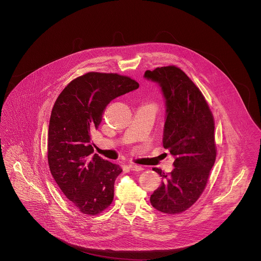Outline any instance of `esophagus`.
<instances>
[{
  "instance_id": "esophagus-1",
  "label": "esophagus",
  "mask_w": 261,
  "mask_h": 261,
  "mask_svg": "<svg viewBox=\"0 0 261 261\" xmlns=\"http://www.w3.org/2000/svg\"><path fill=\"white\" fill-rule=\"evenodd\" d=\"M129 168H130L132 171H141V170H142V167H141V166L135 165V164H130V165H129Z\"/></svg>"
}]
</instances>
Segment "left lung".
<instances>
[{"label":"left lung","instance_id":"left-lung-1","mask_svg":"<svg viewBox=\"0 0 261 261\" xmlns=\"http://www.w3.org/2000/svg\"><path fill=\"white\" fill-rule=\"evenodd\" d=\"M144 77L155 82L165 98L163 146L174 157L167 174L153 168L163 180L151 195L152 205L174 215L193 205L203 192L217 150L212 111L200 90L175 66L146 70Z\"/></svg>","mask_w":261,"mask_h":261}]
</instances>
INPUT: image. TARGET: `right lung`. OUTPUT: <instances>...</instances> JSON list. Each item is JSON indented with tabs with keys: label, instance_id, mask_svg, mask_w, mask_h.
Instances as JSON below:
<instances>
[{
	"label": "right lung",
	"instance_id": "right-lung-1",
	"mask_svg": "<svg viewBox=\"0 0 261 261\" xmlns=\"http://www.w3.org/2000/svg\"><path fill=\"white\" fill-rule=\"evenodd\" d=\"M139 85L117 73L89 72L73 80L51 110L47 159L63 194L87 215H97L114 199L115 180L122 168L94 153L91 134L97 130L111 100Z\"/></svg>",
	"mask_w": 261,
	"mask_h": 261
}]
</instances>
